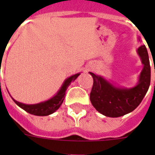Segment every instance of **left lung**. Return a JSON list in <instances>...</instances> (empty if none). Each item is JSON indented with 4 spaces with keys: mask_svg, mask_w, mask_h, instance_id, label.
<instances>
[{
    "mask_svg": "<svg viewBox=\"0 0 155 155\" xmlns=\"http://www.w3.org/2000/svg\"><path fill=\"white\" fill-rule=\"evenodd\" d=\"M137 53L143 68L137 84L134 87H116L102 77L89 72L94 81L90 100L95 109L104 116L114 118L131 113L140 104L147 93L150 83V66L146 46H140Z\"/></svg>",
    "mask_w": 155,
    "mask_h": 155,
    "instance_id": "1",
    "label": "left lung"
}]
</instances>
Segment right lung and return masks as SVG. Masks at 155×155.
Masks as SVG:
<instances>
[{
  "mask_svg": "<svg viewBox=\"0 0 155 155\" xmlns=\"http://www.w3.org/2000/svg\"><path fill=\"white\" fill-rule=\"evenodd\" d=\"M80 74H81L79 73L76 74L72 75L70 78L66 79L58 92L53 98L47 100V101H45V102L38 104H33V105H26V104L17 102L12 97V98L14 102H15L19 107L24 109L25 111H26L27 113H30V114L39 116H48V115H50L56 112L60 108V106L62 105L64 98H65L66 90L68 89V86L71 84V82L74 81Z\"/></svg>",
  "mask_w": 155,
  "mask_h": 155,
  "instance_id": "right-lung-1",
  "label": "right lung"
}]
</instances>
